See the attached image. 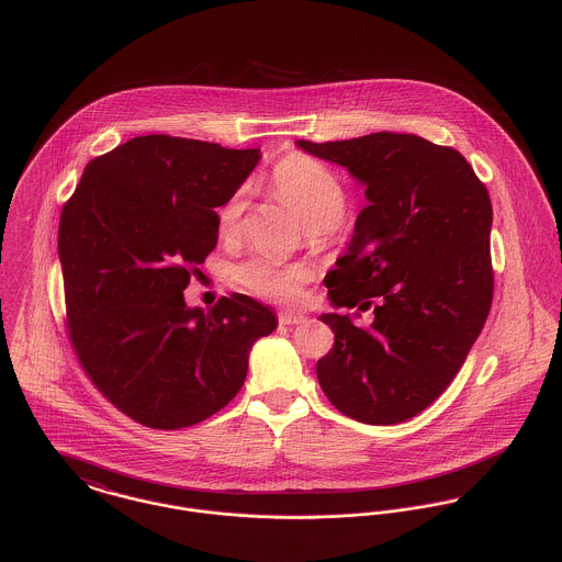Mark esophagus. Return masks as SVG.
Segmentation results:
<instances>
[{"mask_svg": "<svg viewBox=\"0 0 562 562\" xmlns=\"http://www.w3.org/2000/svg\"><path fill=\"white\" fill-rule=\"evenodd\" d=\"M303 322H307V318H305V316H301V314H290V312H283V314H279V324H283V326L303 324Z\"/></svg>", "mask_w": 562, "mask_h": 562, "instance_id": "esophagus-1", "label": "esophagus"}]
</instances>
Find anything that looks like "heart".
<instances>
[{"mask_svg":"<svg viewBox=\"0 0 562 562\" xmlns=\"http://www.w3.org/2000/svg\"><path fill=\"white\" fill-rule=\"evenodd\" d=\"M270 186L310 227V234L326 238L339 227L346 210V188L326 164L305 154H290L272 168ZM246 199L248 194L241 186L218 207L216 223L223 238H236L240 234ZM236 279L257 296L292 303L299 299L310 272L299 263H283L270 255H255L236 268Z\"/></svg>","mask_w":562,"mask_h":562,"instance_id":"heart-1","label":"heart"}]
</instances>
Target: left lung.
<instances>
[{
	"instance_id": "1",
	"label": "left lung",
	"mask_w": 562,
	"mask_h": 562,
	"mask_svg": "<svg viewBox=\"0 0 562 562\" xmlns=\"http://www.w3.org/2000/svg\"><path fill=\"white\" fill-rule=\"evenodd\" d=\"M296 145L344 166L368 199L324 285L335 310L374 307V321L322 314L335 333L316 366L322 392L363 424L415 417L452 383L491 310L488 192L459 151L415 134Z\"/></svg>"
}]
</instances>
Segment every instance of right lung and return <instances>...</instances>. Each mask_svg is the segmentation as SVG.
<instances>
[{
	"instance_id": "1",
	"label": "right lung",
	"mask_w": 562,
	"mask_h": 562,
	"mask_svg": "<svg viewBox=\"0 0 562 562\" xmlns=\"http://www.w3.org/2000/svg\"><path fill=\"white\" fill-rule=\"evenodd\" d=\"M259 149L164 134L88 161L63 207L58 257L69 337L97 390L149 428L177 430L236 398L248 352L277 328L244 294L188 307L190 274L218 241L221 207Z\"/></svg>"
}]
</instances>
